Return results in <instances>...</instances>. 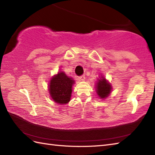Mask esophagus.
Here are the masks:
<instances>
[{"instance_id":"1","label":"esophagus","mask_w":155,"mask_h":155,"mask_svg":"<svg viewBox=\"0 0 155 155\" xmlns=\"http://www.w3.org/2000/svg\"><path fill=\"white\" fill-rule=\"evenodd\" d=\"M79 80L82 81H84L85 80V76L84 75H82L79 77Z\"/></svg>"}]
</instances>
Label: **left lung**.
Here are the masks:
<instances>
[{
	"label": "left lung",
	"mask_w": 155,
	"mask_h": 155,
	"mask_svg": "<svg viewBox=\"0 0 155 155\" xmlns=\"http://www.w3.org/2000/svg\"><path fill=\"white\" fill-rule=\"evenodd\" d=\"M95 88L97 95L101 99H104L109 96L113 89L111 84L103 75H101L97 79Z\"/></svg>",
	"instance_id": "1"
}]
</instances>
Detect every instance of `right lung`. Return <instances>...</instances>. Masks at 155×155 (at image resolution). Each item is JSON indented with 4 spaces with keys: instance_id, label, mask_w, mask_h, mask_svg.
Returning a JSON list of instances; mask_svg holds the SVG:
<instances>
[{
    "instance_id": "add662e5",
    "label": "right lung",
    "mask_w": 155,
    "mask_h": 155,
    "mask_svg": "<svg viewBox=\"0 0 155 155\" xmlns=\"http://www.w3.org/2000/svg\"><path fill=\"white\" fill-rule=\"evenodd\" d=\"M74 80L63 71H59L52 77L48 83V93L56 103L64 104L71 101Z\"/></svg>"
}]
</instances>
